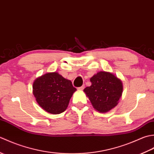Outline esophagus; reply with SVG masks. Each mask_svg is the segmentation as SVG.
Instances as JSON below:
<instances>
[{
    "label": "esophagus",
    "instance_id": "esophagus-1",
    "mask_svg": "<svg viewBox=\"0 0 154 154\" xmlns=\"http://www.w3.org/2000/svg\"><path fill=\"white\" fill-rule=\"evenodd\" d=\"M84 89H85V85H83V86H81V87H78V88H77V89L79 90V91H82V90H83Z\"/></svg>",
    "mask_w": 154,
    "mask_h": 154
}]
</instances>
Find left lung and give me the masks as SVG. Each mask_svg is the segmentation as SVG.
Masks as SVG:
<instances>
[{
  "instance_id": "obj_1",
  "label": "left lung",
  "mask_w": 154,
  "mask_h": 154,
  "mask_svg": "<svg viewBox=\"0 0 154 154\" xmlns=\"http://www.w3.org/2000/svg\"><path fill=\"white\" fill-rule=\"evenodd\" d=\"M91 85L84 92L89 97L94 109L106 112L115 107L122 94V83L110 72L100 71L91 78Z\"/></svg>"
}]
</instances>
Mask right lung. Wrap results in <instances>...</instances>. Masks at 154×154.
<instances>
[{"instance_id":"obj_1","label":"right lung","mask_w":154,"mask_h":154,"mask_svg":"<svg viewBox=\"0 0 154 154\" xmlns=\"http://www.w3.org/2000/svg\"><path fill=\"white\" fill-rule=\"evenodd\" d=\"M76 90L70 80L57 72L42 75L33 83V94L37 103L44 110L53 114H60L67 109Z\"/></svg>"}]
</instances>
